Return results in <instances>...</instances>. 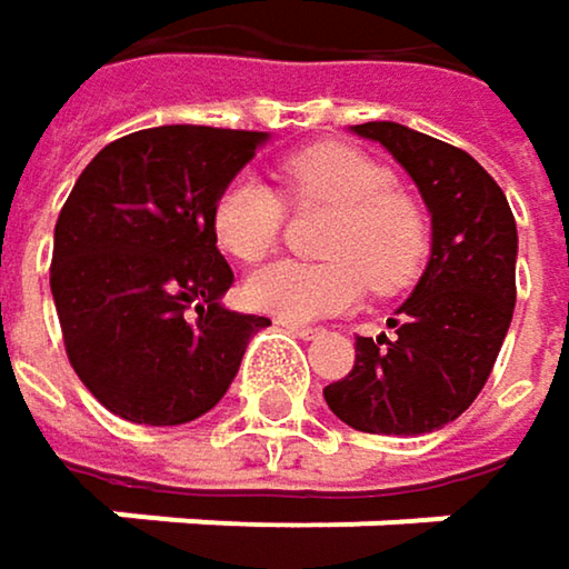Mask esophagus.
Listing matches in <instances>:
<instances>
[{
    "label": "esophagus",
    "mask_w": 569,
    "mask_h": 569,
    "mask_svg": "<svg viewBox=\"0 0 569 569\" xmlns=\"http://www.w3.org/2000/svg\"><path fill=\"white\" fill-rule=\"evenodd\" d=\"M277 326H283L286 332H292V336H299V339H316L322 329H316V326H299V322H289V319H277Z\"/></svg>",
    "instance_id": "34e87169"
}]
</instances>
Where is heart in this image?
<instances>
[{
	"label": "heart",
	"mask_w": 569,
	"mask_h": 569,
	"mask_svg": "<svg viewBox=\"0 0 569 569\" xmlns=\"http://www.w3.org/2000/svg\"><path fill=\"white\" fill-rule=\"evenodd\" d=\"M280 177L292 203L336 207L322 240L329 260H277L253 270L243 283L253 309L309 322L359 302L366 283L396 292L418 277L428 257V220L396 190V173L382 161L359 148L319 144L286 158ZM283 220V197L253 173L233 177L213 203V237L243 263H257L277 247Z\"/></svg>",
	"instance_id": "b5f03b06"
}]
</instances>
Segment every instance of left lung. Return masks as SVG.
Here are the masks:
<instances>
[{
    "label": "left lung",
    "mask_w": 569,
    "mask_h": 569,
    "mask_svg": "<svg viewBox=\"0 0 569 569\" xmlns=\"http://www.w3.org/2000/svg\"><path fill=\"white\" fill-rule=\"evenodd\" d=\"M379 141L431 213V257L389 319L356 339V366L322 389L336 418L369 435H428L485 389L511 329L517 223L505 190L468 151L396 121L352 128Z\"/></svg>",
    "instance_id": "1"
}]
</instances>
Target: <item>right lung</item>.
Instances as JSON below:
<instances>
[{
    "label": "right lung",
    "mask_w": 569,
    "mask_h": 569,
    "mask_svg": "<svg viewBox=\"0 0 569 569\" xmlns=\"http://www.w3.org/2000/svg\"><path fill=\"white\" fill-rule=\"evenodd\" d=\"M267 138L148 128L111 141L74 180L56 223L52 296L71 369L118 418H200L270 326L220 302L233 270L213 237L220 190Z\"/></svg>",
    "instance_id": "add662e5"
}]
</instances>
